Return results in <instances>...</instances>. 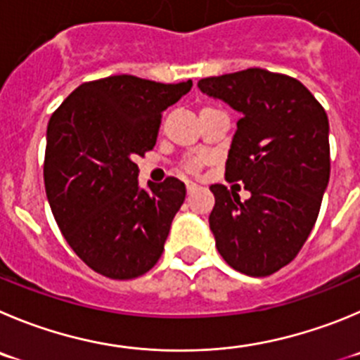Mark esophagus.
Listing matches in <instances>:
<instances>
[{
	"label": "esophagus",
	"mask_w": 360,
	"mask_h": 360,
	"mask_svg": "<svg viewBox=\"0 0 360 360\" xmlns=\"http://www.w3.org/2000/svg\"><path fill=\"white\" fill-rule=\"evenodd\" d=\"M199 184L197 183H193V181H188L186 183V190H188V193H195L197 190H199Z\"/></svg>",
	"instance_id": "34e87169"
}]
</instances>
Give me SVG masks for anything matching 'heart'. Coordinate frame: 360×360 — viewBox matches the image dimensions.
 Instances as JSON below:
<instances>
[{
  "label": "heart",
  "instance_id": "heart-1",
  "mask_svg": "<svg viewBox=\"0 0 360 360\" xmlns=\"http://www.w3.org/2000/svg\"><path fill=\"white\" fill-rule=\"evenodd\" d=\"M202 163H204V158H193V160L188 163V169L197 170V169H200V167H202Z\"/></svg>",
  "mask_w": 360,
  "mask_h": 360
}]
</instances>
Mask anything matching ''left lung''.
<instances>
[{"mask_svg":"<svg viewBox=\"0 0 360 360\" xmlns=\"http://www.w3.org/2000/svg\"><path fill=\"white\" fill-rule=\"evenodd\" d=\"M200 92L241 113L226 179L250 199L211 184L210 229L229 266L266 277L295 259L311 234L330 177L328 119L298 79L264 69L204 78Z\"/></svg>","mask_w":360,"mask_h":360,"instance_id":"1","label":"left lung"}]
</instances>
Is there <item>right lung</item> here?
<instances>
[{
	"label": "right lung",
	"instance_id": "1",
	"mask_svg": "<svg viewBox=\"0 0 360 360\" xmlns=\"http://www.w3.org/2000/svg\"><path fill=\"white\" fill-rule=\"evenodd\" d=\"M191 85L110 76L79 85L49 119L44 184L53 217L104 277H139L163 252L186 186L167 177L142 188L134 160L156 146L161 113Z\"/></svg>",
	"mask_w": 360,
	"mask_h": 360
}]
</instances>
